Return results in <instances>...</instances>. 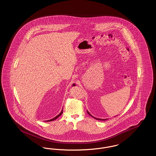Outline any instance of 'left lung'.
Wrapping results in <instances>:
<instances>
[{
  "label": "left lung",
  "instance_id": "8db88e82",
  "mask_svg": "<svg viewBox=\"0 0 156 156\" xmlns=\"http://www.w3.org/2000/svg\"><path fill=\"white\" fill-rule=\"evenodd\" d=\"M87 113H88V114H89V115H90V116H92V117H93V118H95V119H97V120H107V119H98V118H94V116H92V115H90V113H89V112H88L87 111Z\"/></svg>",
  "mask_w": 156,
  "mask_h": 156
}]
</instances>
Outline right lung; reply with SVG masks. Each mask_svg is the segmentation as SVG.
I'll return each mask as SVG.
<instances>
[{
	"label": "right lung",
	"instance_id": "1",
	"mask_svg": "<svg viewBox=\"0 0 156 156\" xmlns=\"http://www.w3.org/2000/svg\"><path fill=\"white\" fill-rule=\"evenodd\" d=\"M75 84H73V86H74ZM63 113V112H62V110L61 111V112H60V113H59V115H58L57 116H55L54 118H53V119H50V120H47L46 122H50V121H52V120H55L56 119H57L59 116H60L61 115V114Z\"/></svg>",
	"mask_w": 156,
	"mask_h": 156
}]
</instances>
